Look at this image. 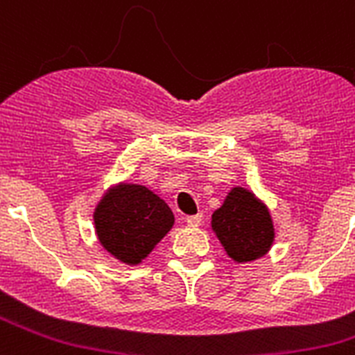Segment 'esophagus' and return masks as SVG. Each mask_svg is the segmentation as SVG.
I'll list each match as a JSON object with an SVG mask.
<instances>
[{
	"instance_id": "obj_1",
	"label": "esophagus",
	"mask_w": 355,
	"mask_h": 355,
	"mask_svg": "<svg viewBox=\"0 0 355 355\" xmlns=\"http://www.w3.org/2000/svg\"><path fill=\"white\" fill-rule=\"evenodd\" d=\"M202 222V213H197V215H188L187 216V224L192 225V227H197Z\"/></svg>"
}]
</instances>
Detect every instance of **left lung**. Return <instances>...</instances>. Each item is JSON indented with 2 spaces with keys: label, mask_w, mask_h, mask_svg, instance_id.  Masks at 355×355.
Returning <instances> with one entry per match:
<instances>
[{
  "label": "left lung",
  "mask_w": 355,
  "mask_h": 355,
  "mask_svg": "<svg viewBox=\"0 0 355 355\" xmlns=\"http://www.w3.org/2000/svg\"><path fill=\"white\" fill-rule=\"evenodd\" d=\"M211 227L234 261H252L270 249L274 225L265 206L249 190L234 188L211 216Z\"/></svg>",
  "instance_id": "8db88e82"
}]
</instances>
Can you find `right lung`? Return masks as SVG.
Returning a JSON list of instances; mask_svg holds the SVG:
<instances>
[{
  "mask_svg": "<svg viewBox=\"0 0 355 355\" xmlns=\"http://www.w3.org/2000/svg\"><path fill=\"white\" fill-rule=\"evenodd\" d=\"M99 241L108 252L137 265L174 224L171 208L140 184H122L110 192L94 213Z\"/></svg>",
  "mask_w": 355,
  "mask_h": 355,
  "instance_id": "obj_1",
  "label": "right lung"
}]
</instances>
